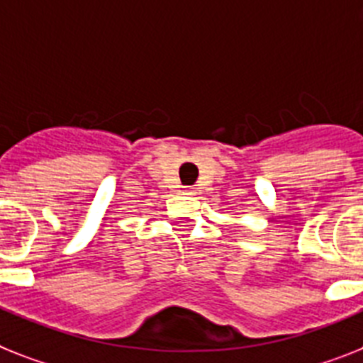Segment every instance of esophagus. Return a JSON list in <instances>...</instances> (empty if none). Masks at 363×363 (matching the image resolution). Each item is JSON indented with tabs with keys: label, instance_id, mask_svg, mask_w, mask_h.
Here are the masks:
<instances>
[{
	"label": "esophagus",
	"instance_id": "1",
	"mask_svg": "<svg viewBox=\"0 0 363 363\" xmlns=\"http://www.w3.org/2000/svg\"><path fill=\"white\" fill-rule=\"evenodd\" d=\"M182 193L187 194V196H191V194H194V187H184L182 189Z\"/></svg>",
	"mask_w": 363,
	"mask_h": 363
}]
</instances>
